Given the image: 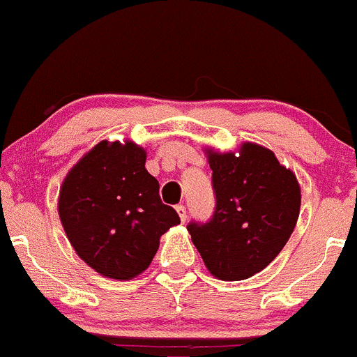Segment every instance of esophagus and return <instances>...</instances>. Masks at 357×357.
Segmentation results:
<instances>
[{
    "label": "esophagus",
    "mask_w": 357,
    "mask_h": 357,
    "mask_svg": "<svg viewBox=\"0 0 357 357\" xmlns=\"http://www.w3.org/2000/svg\"><path fill=\"white\" fill-rule=\"evenodd\" d=\"M175 209H177V213H178V218H180V222H185V220H187V211H185V208H183V206L182 204H178L177 206V208H175Z\"/></svg>",
    "instance_id": "34e87169"
}]
</instances>
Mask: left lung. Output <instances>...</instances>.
<instances>
[{"mask_svg":"<svg viewBox=\"0 0 357 357\" xmlns=\"http://www.w3.org/2000/svg\"><path fill=\"white\" fill-rule=\"evenodd\" d=\"M204 151L216 209L208 223H190L187 230L213 277L245 280L287 244L301 211L299 182L271 149L256 142H242L237 153Z\"/></svg>","mask_w":357,"mask_h":357,"instance_id":"1","label":"left lung"}]
</instances>
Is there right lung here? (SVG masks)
<instances>
[{
	"label": "right lung",
	"instance_id": "obj_1",
	"mask_svg": "<svg viewBox=\"0 0 357 357\" xmlns=\"http://www.w3.org/2000/svg\"><path fill=\"white\" fill-rule=\"evenodd\" d=\"M58 215L77 256L106 278L132 280L180 218L160 199L146 170V149L132 141H101L67 174Z\"/></svg>",
	"mask_w": 357,
	"mask_h": 357
}]
</instances>
